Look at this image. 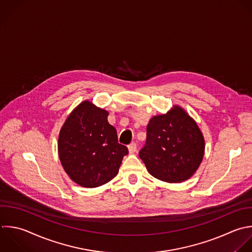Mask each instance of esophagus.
Masks as SVG:
<instances>
[{
  "label": "esophagus",
  "mask_w": 252,
  "mask_h": 252,
  "mask_svg": "<svg viewBox=\"0 0 252 252\" xmlns=\"http://www.w3.org/2000/svg\"><path fill=\"white\" fill-rule=\"evenodd\" d=\"M128 150H129V153L130 154H133L137 151V144L135 142L131 143L129 146H128Z\"/></svg>",
  "instance_id": "obj_1"
}]
</instances>
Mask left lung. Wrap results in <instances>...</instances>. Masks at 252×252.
<instances>
[{
	"label": "left lung",
	"mask_w": 252,
	"mask_h": 252,
	"mask_svg": "<svg viewBox=\"0 0 252 252\" xmlns=\"http://www.w3.org/2000/svg\"><path fill=\"white\" fill-rule=\"evenodd\" d=\"M205 150L196 122L180 107L154 116L139 156L156 178L176 183L188 179L199 167Z\"/></svg>",
	"instance_id": "obj_1"
}]
</instances>
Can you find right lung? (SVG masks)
<instances>
[{"label": "right lung", "instance_id": "obj_1", "mask_svg": "<svg viewBox=\"0 0 252 252\" xmlns=\"http://www.w3.org/2000/svg\"><path fill=\"white\" fill-rule=\"evenodd\" d=\"M108 112L90 101L81 103L67 118L58 141L61 163L76 183L97 187L114 178L126 146L118 143L116 129L107 121Z\"/></svg>", "mask_w": 252, "mask_h": 252}]
</instances>
